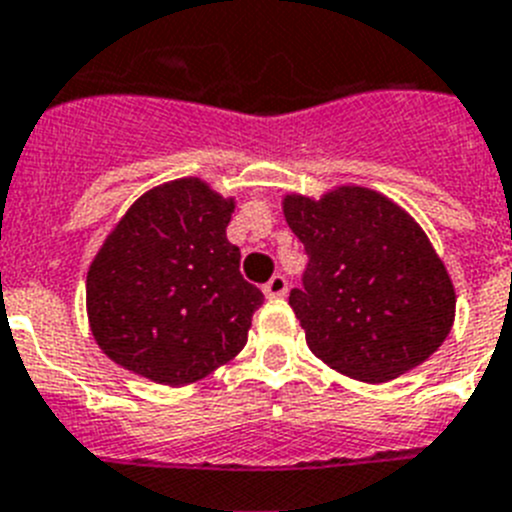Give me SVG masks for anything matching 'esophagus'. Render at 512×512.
<instances>
[{"instance_id":"obj_1","label":"esophagus","mask_w":512,"mask_h":512,"mask_svg":"<svg viewBox=\"0 0 512 512\" xmlns=\"http://www.w3.org/2000/svg\"><path fill=\"white\" fill-rule=\"evenodd\" d=\"M262 291H265V296H268V299H281L283 293L288 291L286 275H281V273L273 275V278H270V281L262 286Z\"/></svg>"}]
</instances>
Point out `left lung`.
Listing matches in <instances>:
<instances>
[{
    "label": "left lung",
    "mask_w": 512,
    "mask_h": 512,
    "mask_svg": "<svg viewBox=\"0 0 512 512\" xmlns=\"http://www.w3.org/2000/svg\"><path fill=\"white\" fill-rule=\"evenodd\" d=\"M283 213L309 257L288 304L311 353L345 376L381 384L441 348L456 293L410 213L353 185L322 201L286 195Z\"/></svg>",
    "instance_id": "left-lung-1"
}]
</instances>
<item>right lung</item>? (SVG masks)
Wrapping results in <instances>:
<instances>
[{
    "label": "right lung",
    "mask_w": 512,
    "mask_h": 512,
    "mask_svg": "<svg viewBox=\"0 0 512 512\" xmlns=\"http://www.w3.org/2000/svg\"><path fill=\"white\" fill-rule=\"evenodd\" d=\"M234 201L185 177L149 190L87 273V314L110 361L167 386L198 381L247 342L262 291L226 239Z\"/></svg>",
    "instance_id": "right-lung-1"
}]
</instances>
